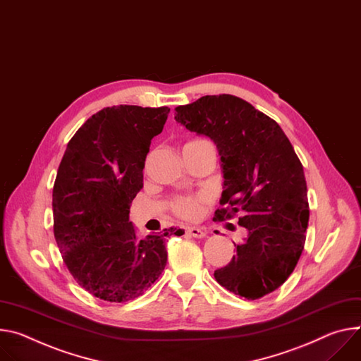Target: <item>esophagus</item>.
Listing matches in <instances>:
<instances>
[{
  "label": "esophagus",
  "instance_id": "34e87169",
  "mask_svg": "<svg viewBox=\"0 0 361 361\" xmlns=\"http://www.w3.org/2000/svg\"><path fill=\"white\" fill-rule=\"evenodd\" d=\"M187 233L192 238H204L206 236V232L203 231V228H199V227H188Z\"/></svg>",
  "mask_w": 361,
  "mask_h": 361
}]
</instances>
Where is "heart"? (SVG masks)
Listing matches in <instances>:
<instances>
[{
  "label": "heart",
  "instance_id": "heart-1",
  "mask_svg": "<svg viewBox=\"0 0 361 361\" xmlns=\"http://www.w3.org/2000/svg\"><path fill=\"white\" fill-rule=\"evenodd\" d=\"M210 200L212 197L207 192L174 195L169 203V207L171 213L180 219L197 220L203 214L204 207L210 203Z\"/></svg>",
  "mask_w": 361,
  "mask_h": 361
}]
</instances>
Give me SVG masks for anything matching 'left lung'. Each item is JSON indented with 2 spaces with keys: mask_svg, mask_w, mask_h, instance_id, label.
<instances>
[{
  "mask_svg": "<svg viewBox=\"0 0 361 361\" xmlns=\"http://www.w3.org/2000/svg\"><path fill=\"white\" fill-rule=\"evenodd\" d=\"M176 121L219 148L224 190L214 220L240 214L249 232L216 281L246 300L265 297L289 278L305 245L310 206L298 155L274 119L233 94L177 106Z\"/></svg>",
  "mask_w": 361,
  "mask_h": 361,
  "instance_id": "8db88e82",
  "label": "left lung"
}]
</instances>
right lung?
Instances as JSON below:
<instances>
[{"label": "right lung", "mask_w": 361, "mask_h": 361, "mask_svg": "<svg viewBox=\"0 0 361 361\" xmlns=\"http://www.w3.org/2000/svg\"><path fill=\"white\" fill-rule=\"evenodd\" d=\"M169 106L118 105L92 115L69 141L53 185V232L75 281L108 302L138 298L167 265V236L140 240L129 209L142 188L151 140Z\"/></svg>", "instance_id": "1"}]
</instances>
